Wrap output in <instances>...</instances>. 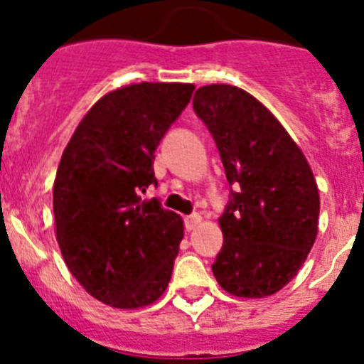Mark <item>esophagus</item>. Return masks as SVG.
Segmentation results:
<instances>
[{"mask_svg":"<svg viewBox=\"0 0 364 364\" xmlns=\"http://www.w3.org/2000/svg\"><path fill=\"white\" fill-rule=\"evenodd\" d=\"M184 224H186V230L191 231V230H195L197 226H200L202 217L198 213H193V215H189V217L184 218Z\"/></svg>","mask_w":364,"mask_h":364,"instance_id":"obj_1","label":"esophagus"}]
</instances>
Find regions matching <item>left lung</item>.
Wrapping results in <instances>:
<instances>
[{"mask_svg":"<svg viewBox=\"0 0 364 364\" xmlns=\"http://www.w3.org/2000/svg\"><path fill=\"white\" fill-rule=\"evenodd\" d=\"M231 189L218 218L224 244L213 275L231 295L277 294L297 275L317 237L319 189L310 164L281 122L255 96L226 83L197 89Z\"/></svg>","mask_w":364,"mask_h":364,"instance_id":"obj_1","label":"left lung"}]
</instances>
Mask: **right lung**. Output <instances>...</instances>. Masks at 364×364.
Masks as SVG:
<instances>
[{"label":"right lung","mask_w":364,"mask_h":364,"mask_svg":"<svg viewBox=\"0 0 364 364\" xmlns=\"http://www.w3.org/2000/svg\"><path fill=\"white\" fill-rule=\"evenodd\" d=\"M193 83H133L107 92L80 122L54 180L56 240L87 294L131 310L166 291L184 224L159 198L154 151L191 100Z\"/></svg>","instance_id":"right-lung-1"}]
</instances>
